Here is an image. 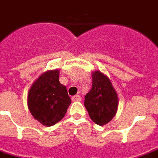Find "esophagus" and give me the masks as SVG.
Returning a JSON list of instances; mask_svg holds the SVG:
<instances>
[{
  "mask_svg": "<svg viewBox=\"0 0 158 158\" xmlns=\"http://www.w3.org/2000/svg\"><path fill=\"white\" fill-rule=\"evenodd\" d=\"M72 101H81V97L79 95H75L72 98Z\"/></svg>",
  "mask_w": 158,
  "mask_h": 158,
  "instance_id": "1",
  "label": "esophagus"
}]
</instances>
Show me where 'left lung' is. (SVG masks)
<instances>
[{"label": "left lung", "mask_w": 158, "mask_h": 158, "mask_svg": "<svg viewBox=\"0 0 158 158\" xmlns=\"http://www.w3.org/2000/svg\"><path fill=\"white\" fill-rule=\"evenodd\" d=\"M93 85L85 96L84 105L90 118L97 125L108 123L116 114L118 95L110 79L96 70L92 73Z\"/></svg>", "instance_id": "8db88e82"}]
</instances>
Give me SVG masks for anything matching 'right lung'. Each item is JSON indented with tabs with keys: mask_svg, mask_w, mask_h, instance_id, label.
Masks as SVG:
<instances>
[{
	"mask_svg": "<svg viewBox=\"0 0 158 158\" xmlns=\"http://www.w3.org/2000/svg\"><path fill=\"white\" fill-rule=\"evenodd\" d=\"M28 108L32 116L45 127L61 121L72 103L65 85L59 82V70L42 73L28 92Z\"/></svg>",
	"mask_w": 158,
	"mask_h": 158,
	"instance_id": "obj_1",
	"label": "right lung"
}]
</instances>
